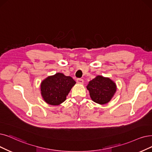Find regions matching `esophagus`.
I'll return each instance as SVG.
<instances>
[{
    "mask_svg": "<svg viewBox=\"0 0 152 152\" xmlns=\"http://www.w3.org/2000/svg\"><path fill=\"white\" fill-rule=\"evenodd\" d=\"M77 82L78 84H83V80L82 79V78H77Z\"/></svg>",
    "mask_w": 152,
    "mask_h": 152,
    "instance_id": "obj_1",
    "label": "esophagus"
}]
</instances>
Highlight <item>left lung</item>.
<instances>
[{"label": "left lung", "mask_w": 152, "mask_h": 152, "mask_svg": "<svg viewBox=\"0 0 152 152\" xmlns=\"http://www.w3.org/2000/svg\"><path fill=\"white\" fill-rule=\"evenodd\" d=\"M90 98L100 105L107 104L117 91L116 83L108 77L97 75L90 80L87 86Z\"/></svg>", "instance_id": "1"}]
</instances>
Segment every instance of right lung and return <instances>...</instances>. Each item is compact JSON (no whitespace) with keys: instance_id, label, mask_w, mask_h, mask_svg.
Instances as JSON below:
<instances>
[{"instance_id":"obj_1","label":"right lung","mask_w":152,"mask_h":152,"mask_svg":"<svg viewBox=\"0 0 152 152\" xmlns=\"http://www.w3.org/2000/svg\"><path fill=\"white\" fill-rule=\"evenodd\" d=\"M75 83L71 77L66 76L62 73L48 76L40 84L42 99L48 105H59L66 100Z\"/></svg>"}]
</instances>
